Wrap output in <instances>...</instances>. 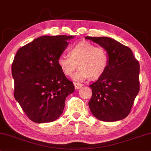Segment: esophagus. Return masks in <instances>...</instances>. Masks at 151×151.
Instances as JSON below:
<instances>
[{
    "mask_svg": "<svg viewBox=\"0 0 151 151\" xmlns=\"http://www.w3.org/2000/svg\"><path fill=\"white\" fill-rule=\"evenodd\" d=\"M82 86L83 85H81V84H80V83H74V88H75L76 90H79L82 87Z\"/></svg>",
    "mask_w": 151,
    "mask_h": 151,
    "instance_id": "1",
    "label": "esophagus"
}]
</instances>
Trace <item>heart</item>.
I'll use <instances>...</instances> for the list:
<instances>
[{"mask_svg": "<svg viewBox=\"0 0 151 151\" xmlns=\"http://www.w3.org/2000/svg\"><path fill=\"white\" fill-rule=\"evenodd\" d=\"M70 55H60L57 64L66 76H71L78 65L79 69L72 76L75 81H83L89 77L98 79L108 68L109 59L107 51L89 42L81 41L73 46L70 50Z\"/></svg>", "mask_w": 151, "mask_h": 151, "instance_id": "obj_1", "label": "heart"}]
</instances>
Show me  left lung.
I'll list each match as a JSON object with an SVG mask.
<instances>
[{
	"mask_svg": "<svg viewBox=\"0 0 151 151\" xmlns=\"http://www.w3.org/2000/svg\"><path fill=\"white\" fill-rule=\"evenodd\" d=\"M108 52V65L97 81L91 84L88 105L92 114L104 122H115L130 113L139 91V64L132 50L108 37H86Z\"/></svg>",
	"mask_w": 151,
	"mask_h": 151,
	"instance_id": "8db88e82",
	"label": "left lung"
}]
</instances>
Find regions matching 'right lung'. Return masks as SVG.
Listing matches in <instances>:
<instances>
[{"label": "right lung", "mask_w": 151, "mask_h": 151, "mask_svg": "<svg viewBox=\"0 0 151 151\" xmlns=\"http://www.w3.org/2000/svg\"><path fill=\"white\" fill-rule=\"evenodd\" d=\"M74 36H41L20 48L12 66L15 99L35 123L55 121L74 91L57 59Z\"/></svg>", "instance_id": "right-lung-1"}]
</instances>
